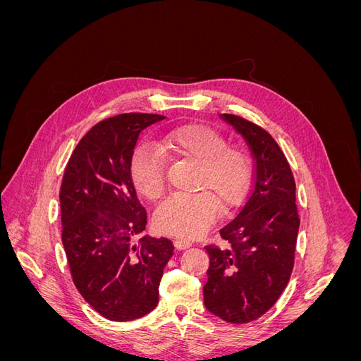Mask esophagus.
<instances>
[{
    "label": "esophagus",
    "instance_id": "34e87169",
    "mask_svg": "<svg viewBox=\"0 0 361 361\" xmlns=\"http://www.w3.org/2000/svg\"><path fill=\"white\" fill-rule=\"evenodd\" d=\"M174 247L178 250H185L191 247V243L187 241V239H174Z\"/></svg>",
    "mask_w": 361,
    "mask_h": 361
}]
</instances>
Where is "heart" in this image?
<instances>
[{"label": "heart", "mask_w": 361, "mask_h": 361, "mask_svg": "<svg viewBox=\"0 0 361 361\" xmlns=\"http://www.w3.org/2000/svg\"><path fill=\"white\" fill-rule=\"evenodd\" d=\"M159 151L138 146L129 162V176L145 199L158 200L166 188L164 155L200 162L195 188L190 195L176 194L164 200L154 215L161 233L197 238L214 223L223 206L228 209L244 199L251 182V164L243 150L227 147L216 130L190 123L170 130L158 141Z\"/></svg>", "instance_id": "b5f03b06"}]
</instances>
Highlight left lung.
Instances as JSON below:
<instances>
[{
    "label": "left lung",
    "mask_w": 361,
    "mask_h": 361,
    "mask_svg": "<svg viewBox=\"0 0 361 361\" xmlns=\"http://www.w3.org/2000/svg\"><path fill=\"white\" fill-rule=\"evenodd\" d=\"M244 137L255 158L253 187L220 235L226 248L206 245V309L231 324L251 322L276 304L290 279L300 216L295 179L276 140L248 120L221 114Z\"/></svg>",
    "instance_id": "left-lung-1"
}]
</instances>
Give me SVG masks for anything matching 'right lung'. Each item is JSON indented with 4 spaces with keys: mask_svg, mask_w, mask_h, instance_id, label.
I'll return each instance as SVG.
<instances>
[{
    "mask_svg": "<svg viewBox=\"0 0 361 361\" xmlns=\"http://www.w3.org/2000/svg\"><path fill=\"white\" fill-rule=\"evenodd\" d=\"M166 118L126 113L96 123L69 158L60 190L61 241L76 289L104 318L125 322L158 304L167 238L141 236L146 209L129 162L141 130Z\"/></svg>",
    "mask_w": 361,
    "mask_h": 361,
    "instance_id": "1",
    "label": "right lung"
}]
</instances>
